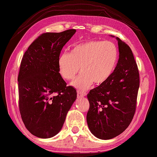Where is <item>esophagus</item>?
Wrapping results in <instances>:
<instances>
[{"instance_id": "esophagus-1", "label": "esophagus", "mask_w": 157, "mask_h": 157, "mask_svg": "<svg viewBox=\"0 0 157 157\" xmlns=\"http://www.w3.org/2000/svg\"><path fill=\"white\" fill-rule=\"evenodd\" d=\"M86 95V94L84 91H78V94H77V95H78V98H82V97H84L85 96V95Z\"/></svg>"}]
</instances>
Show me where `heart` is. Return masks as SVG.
<instances>
[{
  "instance_id": "heart-1",
  "label": "heart",
  "mask_w": 157,
  "mask_h": 157,
  "mask_svg": "<svg viewBox=\"0 0 157 157\" xmlns=\"http://www.w3.org/2000/svg\"><path fill=\"white\" fill-rule=\"evenodd\" d=\"M118 59V50L113 42L91 40L75 45L70 52H63L58 58L60 75L79 90H85L94 82L104 83L112 75Z\"/></svg>"
}]
</instances>
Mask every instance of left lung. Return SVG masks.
I'll return each instance as SVG.
<instances>
[{"instance_id":"1","label":"left lung","mask_w":157,"mask_h":157,"mask_svg":"<svg viewBox=\"0 0 157 157\" xmlns=\"http://www.w3.org/2000/svg\"><path fill=\"white\" fill-rule=\"evenodd\" d=\"M116 39L119 50L116 68L107 81L87 95V124L92 134L103 140L113 139L128 127L136 111L139 88V69L132 50Z\"/></svg>"}]
</instances>
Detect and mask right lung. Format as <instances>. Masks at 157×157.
Masks as SVG:
<instances>
[{"instance_id":"add662e5","label":"right lung","mask_w":157,"mask_h":157,"mask_svg":"<svg viewBox=\"0 0 157 157\" xmlns=\"http://www.w3.org/2000/svg\"><path fill=\"white\" fill-rule=\"evenodd\" d=\"M75 32L70 29L41 34L21 60L18 76L20 113L26 128L36 137L48 139L57 134L77 98L76 90L66 86L57 64L63 47Z\"/></svg>"}]
</instances>
